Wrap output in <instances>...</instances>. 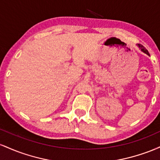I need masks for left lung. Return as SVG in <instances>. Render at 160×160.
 <instances>
[{
  "label": "left lung",
  "mask_w": 160,
  "mask_h": 160,
  "mask_svg": "<svg viewBox=\"0 0 160 160\" xmlns=\"http://www.w3.org/2000/svg\"><path fill=\"white\" fill-rule=\"evenodd\" d=\"M138 47L139 48L141 49V50L143 52L146 53L147 55H148V56H150V54H149V52H148V49H146V48H145V47H144V46H142L141 44H138Z\"/></svg>",
  "instance_id": "obj_1"
}]
</instances>
